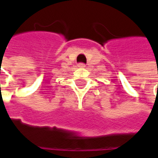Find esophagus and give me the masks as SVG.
I'll return each mask as SVG.
<instances>
[{"instance_id": "34e87169", "label": "esophagus", "mask_w": 158, "mask_h": 158, "mask_svg": "<svg viewBox=\"0 0 158 158\" xmlns=\"http://www.w3.org/2000/svg\"><path fill=\"white\" fill-rule=\"evenodd\" d=\"M78 67H79V68H85V64L79 63L78 64Z\"/></svg>"}]
</instances>
